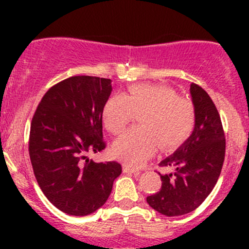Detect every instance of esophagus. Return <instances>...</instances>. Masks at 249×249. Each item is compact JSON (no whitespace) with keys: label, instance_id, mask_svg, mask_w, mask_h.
<instances>
[{"label":"esophagus","instance_id":"obj_1","mask_svg":"<svg viewBox=\"0 0 249 249\" xmlns=\"http://www.w3.org/2000/svg\"><path fill=\"white\" fill-rule=\"evenodd\" d=\"M124 172L127 173H134V175H140L141 171L139 169H135V167L130 166V165H125L124 166Z\"/></svg>","mask_w":249,"mask_h":249}]
</instances>
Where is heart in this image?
Returning a JSON list of instances; mask_svg holds the SVG:
<instances>
[{
  "mask_svg": "<svg viewBox=\"0 0 249 249\" xmlns=\"http://www.w3.org/2000/svg\"><path fill=\"white\" fill-rule=\"evenodd\" d=\"M141 126L132 127L113 143V153L126 164L140 166L162 149H173L192 135L196 122L195 105L162 84H132L126 94L112 95L102 109L104 123L118 135L139 113Z\"/></svg>",
  "mask_w": 249,
  "mask_h": 249,
  "instance_id": "obj_1",
  "label": "heart"
}]
</instances>
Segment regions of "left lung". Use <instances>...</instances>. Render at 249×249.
Instances as JSON below:
<instances>
[{"mask_svg":"<svg viewBox=\"0 0 249 249\" xmlns=\"http://www.w3.org/2000/svg\"><path fill=\"white\" fill-rule=\"evenodd\" d=\"M196 110L194 131L172 155L159 164L171 172L160 175L161 187L147 196L148 205L167 217L196 210L210 195L222 171L225 135L217 107L200 85L192 83Z\"/></svg>","mask_w":249,"mask_h":249,"instance_id":"left-lung-1","label":"left lung"}]
</instances>
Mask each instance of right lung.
Returning <instances> with one entry per match:
<instances>
[{
	"label": "right lung",
	"instance_id": "1",
	"mask_svg": "<svg viewBox=\"0 0 249 249\" xmlns=\"http://www.w3.org/2000/svg\"><path fill=\"white\" fill-rule=\"evenodd\" d=\"M110 91L108 78H66L48 89L32 118L29 154L35 177L47 199L67 214L95 212L122 173L117 161L87 158L106 148L102 109Z\"/></svg>",
	"mask_w": 249,
	"mask_h": 249
}]
</instances>
